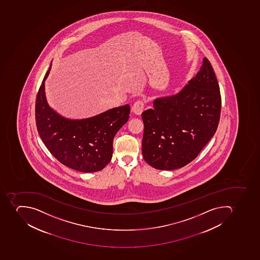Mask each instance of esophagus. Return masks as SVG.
<instances>
[{"label": "esophagus", "instance_id": "obj_1", "mask_svg": "<svg viewBox=\"0 0 260 260\" xmlns=\"http://www.w3.org/2000/svg\"><path fill=\"white\" fill-rule=\"evenodd\" d=\"M144 107H145V103H144L143 101L137 100L133 104V107H132V111L136 115H140L141 113L143 112Z\"/></svg>", "mask_w": 260, "mask_h": 260}]
</instances>
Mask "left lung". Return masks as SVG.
<instances>
[{"instance_id":"left-lung-1","label":"left lung","mask_w":260,"mask_h":260,"mask_svg":"<svg viewBox=\"0 0 260 260\" xmlns=\"http://www.w3.org/2000/svg\"><path fill=\"white\" fill-rule=\"evenodd\" d=\"M221 111L219 86L204 57L196 76L174 96L156 99L141 115L142 154L158 170H175L199 155L216 132Z\"/></svg>"}]
</instances>
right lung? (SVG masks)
I'll return each instance as SVG.
<instances>
[{"label":"right lung","mask_w":260,"mask_h":260,"mask_svg":"<svg viewBox=\"0 0 260 260\" xmlns=\"http://www.w3.org/2000/svg\"><path fill=\"white\" fill-rule=\"evenodd\" d=\"M50 69L51 65L36 99V124L40 137L52 155L63 165L79 172H99L111 161L113 140L127 123L130 106L81 120L65 119L49 107L45 99V80Z\"/></svg>","instance_id":"obj_1"}]
</instances>
